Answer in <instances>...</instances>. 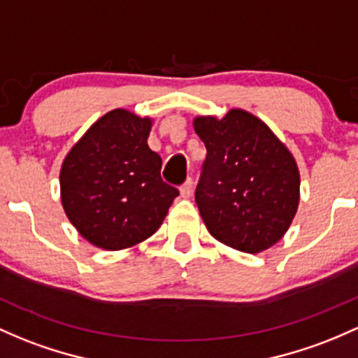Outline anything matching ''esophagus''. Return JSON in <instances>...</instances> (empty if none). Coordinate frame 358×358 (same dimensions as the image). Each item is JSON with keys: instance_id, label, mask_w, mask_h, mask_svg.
I'll list each match as a JSON object with an SVG mask.
<instances>
[{"instance_id": "34e87169", "label": "esophagus", "mask_w": 358, "mask_h": 358, "mask_svg": "<svg viewBox=\"0 0 358 358\" xmlns=\"http://www.w3.org/2000/svg\"><path fill=\"white\" fill-rule=\"evenodd\" d=\"M192 192H194V180L188 178L187 182L180 187V195H182L183 199H188L192 195Z\"/></svg>"}]
</instances>
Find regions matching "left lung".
Listing matches in <instances>:
<instances>
[{
  "instance_id": "8db88e82",
  "label": "left lung",
  "mask_w": 358,
  "mask_h": 358,
  "mask_svg": "<svg viewBox=\"0 0 358 358\" xmlns=\"http://www.w3.org/2000/svg\"><path fill=\"white\" fill-rule=\"evenodd\" d=\"M207 149L195 190L200 217L217 241L245 253L272 248L287 233L301 199V175L289 148L253 113L197 115Z\"/></svg>"
}]
</instances>
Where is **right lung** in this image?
<instances>
[{
  "label": "right lung",
  "mask_w": 358,
  "mask_h": 358,
  "mask_svg": "<svg viewBox=\"0 0 358 358\" xmlns=\"http://www.w3.org/2000/svg\"><path fill=\"white\" fill-rule=\"evenodd\" d=\"M151 117L113 108L69 149L59 173L69 222L93 246L119 251L151 238L178 190L161 180L158 152L148 146Z\"/></svg>",
  "instance_id": "add662e5"
}]
</instances>
